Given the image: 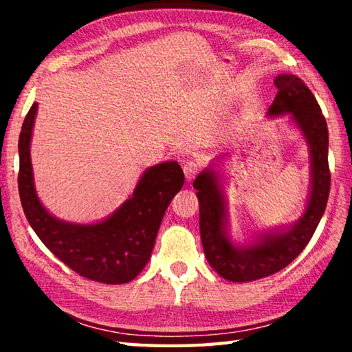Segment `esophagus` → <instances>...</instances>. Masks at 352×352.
<instances>
[{
    "instance_id": "34e87169",
    "label": "esophagus",
    "mask_w": 352,
    "mask_h": 352,
    "mask_svg": "<svg viewBox=\"0 0 352 352\" xmlns=\"http://www.w3.org/2000/svg\"><path fill=\"white\" fill-rule=\"evenodd\" d=\"M199 169H200L199 163H197V162H192V160H190V162H186V163L183 164V172H184V177H186L188 180H192V178H194L195 175H197Z\"/></svg>"
}]
</instances>
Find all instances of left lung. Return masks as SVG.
Returning <instances> with one entry per match:
<instances>
[{
  "mask_svg": "<svg viewBox=\"0 0 352 352\" xmlns=\"http://www.w3.org/2000/svg\"><path fill=\"white\" fill-rule=\"evenodd\" d=\"M275 85L278 93L270 105L269 115L278 116L290 113L311 146L312 190L307 210L300 222L287 233L267 234L261 242L247 248L234 247L222 231L223 197L216 172L205 170L194 180V188L199 190L200 237L205 256L220 276L233 283L256 281L287 267L312 239L329 197V135L317 99L306 83L294 74H279L275 79Z\"/></svg>",
  "mask_w": 352,
  "mask_h": 352,
  "instance_id": "obj_1",
  "label": "left lung"
}]
</instances>
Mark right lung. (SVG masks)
I'll return each mask as SVG.
<instances>
[{
	"label": "right lung",
	"instance_id": "1",
	"mask_svg": "<svg viewBox=\"0 0 352 352\" xmlns=\"http://www.w3.org/2000/svg\"><path fill=\"white\" fill-rule=\"evenodd\" d=\"M35 113L37 102L29 109L19 140V192L29 225L52 254L80 276L104 284L132 281L151 258L164 212L183 186L180 164L168 162L147 169L132 197L104 222H62L41 206L34 189L29 144Z\"/></svg>",
	"mask_w": 352,
	"mask_h": 352
}]
</instances>
